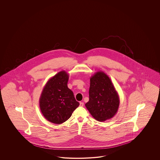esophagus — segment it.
I'll return each mask as SVG.
<instances>
[{
    "instance_id": "1",
    "label": "esophagus",
    "mask_w": 160,
    "mask_h": 160,
    "mask_svg": "<svg viewBox=\"0 0 160 160\" xmlns=\"http://www.w3.org/2000/svg\"><path fill=\"white\" fill-rule=\"evenodd\" d=\"M83 106H84V102H80V106L83 107Z\"/></svg>"
}]
</instances>
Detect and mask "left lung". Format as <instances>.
<instances>
[{
  "mask_svg": "<svg viewBox=\"0 0 160 160\" xmlns=\"http://www.w3.org/2000/svg\"><path fill=\"white\" fill-rule=\"evenodd\" d=\"M120 98L109 77L103 72L95 73L90 78L89 101L85 104L96 120L105 121L116 115Z\"/></svg>",
  "mask_w": 160,
  "mask_h": 160,
  "instance_id": "left-lung-1",
  "label": "left lung"
}]
</instances>
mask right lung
Segmentation results:
<instances>
[{
  "mask_svg": "<svg viewBox=\"0 0 160 160\" xmlns=\"http://www.w3.org/2000/svg\"><path fill=\"white\" fill-rule=\"evenodd\" d=\"M68 74L61 71L46 82L39 99L40 111L48 121L60 124L67 121L79 106L68 87Z\"/></svg>",
  "mask_w": 160,
  "mask_h": 160,
  "instance_id": "right-lung-1",
  "label": "right lung"
}]
</instances>
